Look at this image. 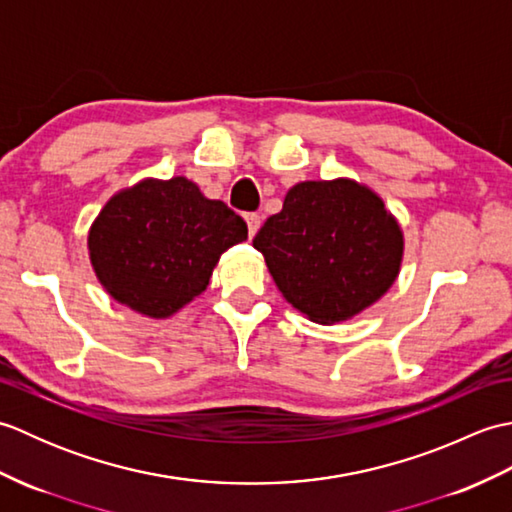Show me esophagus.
I'll return each mask as SVG.
<instances>
[{"label": "esophagus", "mask_w": 512, "mask_h": 512, "mask_svg": "<svg viewBox=\"0 0 512 512\" xmlns=\"http://www.w3.org/2000/svg\"><path fill=\"white\" fill-rule=\"evenodd\" d=\"M246 224H248L250 237H255V233L259 231V226H262V220H259L257 213H246Z\"/></svg>", "instance_id": "34e87169"}]
</instances>
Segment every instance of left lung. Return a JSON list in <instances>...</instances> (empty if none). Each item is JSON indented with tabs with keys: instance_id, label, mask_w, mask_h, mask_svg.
Segmentation results:
<instances>
[{
	"instance_id": "8db88e82",
	"label": "left lung",
	"mask_w": 512,
	"mask_h": 512,
	"mask_svg": "<svg viewBox=\"0 0 512 512\" xmlns=\"http://www.w3.org/2000/svg\"><path fill=\"white\" fill-rule=\"evenodd\" d=\"M253 246L292 308L332 325L352 319L391 288L405 239L372 189L336 178L295 184Z\"/></svg>"
}]
</instances>
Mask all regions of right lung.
Wrapping results in <instances>:
<instances>
[{
  "mask_svg": "<svg viewBox=\"0 0 512 512\" xmlns=\"http://www.w3.org/2000/svg\"><path fill=\"white\" fill-rule=\"evenodd\" d=\"M248 237L246 222L198 184L176 176L118 191L96 217L90 262L110 295L151 319H167L209 286L220 255Z\"/></svg>",
  "mask_w": 512,
  "mask_h": 512,
  "instance_id": "right-lung-1",
  "label": "right lung"
}]
</instances>
